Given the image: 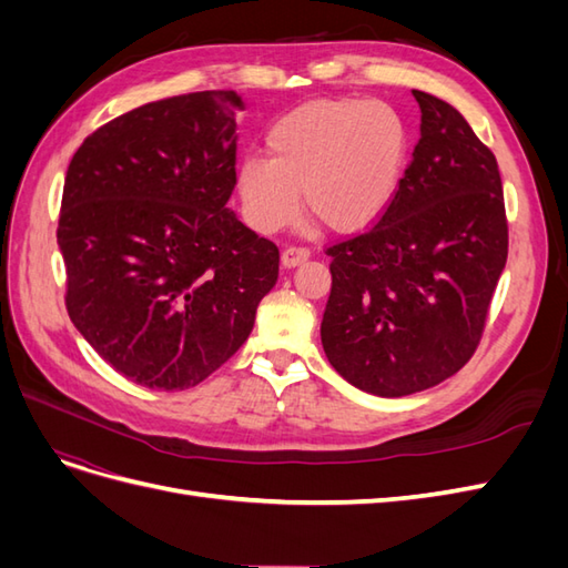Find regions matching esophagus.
<instances>
[{"instance_id":"esophagus-1","label":"esophagus","mask_w":568,"mask_h":568,"mask_svg":"<svg viewBox=\"0 0 568 568\" xmlns=\"http://www.w3.org/2000/svg\"><path fill=\"white\" fill-rule=\"evenodd\" d=\"M307 257H311V251H307V248L288 246V248H284V253H282V265H284L286 270H291V267H296V265L305 263Z\"/></svg>"}]
</instances>
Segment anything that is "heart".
<instances>
[{"label": "heart", "mask_w": 568, "mask_h": 568, "mask_svg": "<svg viewBox=\"0 0 568 568\" xmlns=\"http://www.w3.org/2000/svg\"><path fill=\"white\" fill-rule=\"evenodd\" d=\"M270 156L248 153L234 184L248 225L270 234L298 213L353 234L379 222L398 199L412 156V128L393 104L365 97L313 99L265 132Z\"/></svg>", "instance_id": "b5f03b06"}]
</instances>
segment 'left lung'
I'll list each match as a JSON object with an SVG mask.
<instances>
[{
    "instance_id": "obj_1",
    "label": "left lung",
    "mask_w": 568,
    "mask_h": 568,
    "mask_svg": "<svg viewBox=\"0 0 568 568\" xmlns=\"http://www.w3.org/2000/svg\"><path fill=\"white\" fill-rule=\"evenodd\" d=\"M412 94L422 136L398 199L369 232L326 248L324 353L348 384L382 398L432 388L467 365L507 263L493 151L448 101Z\"/></svg>"
}]
</instances>
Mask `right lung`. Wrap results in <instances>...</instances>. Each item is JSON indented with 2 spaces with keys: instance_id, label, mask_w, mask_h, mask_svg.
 <instances>
[{
  "instance_id": "add662e5",
  "label": "right lung",
  "mask_w": 568,
  "mask_h": 568,
  "mask_svg": "<svg viewBox=\"0 0 568 568\" xmlns=\"http://www.w3.org/2000/svg\"><path fill=\"white\" fill-rule=\"evenodd\" d=\"M239 111L232 90L151 101L92 132L68 165V315L140 386L201 384L244 346L277 284L280 248L227 205Z\"/></svg>"
}]
</instances>
